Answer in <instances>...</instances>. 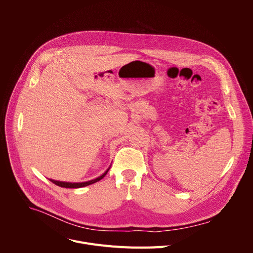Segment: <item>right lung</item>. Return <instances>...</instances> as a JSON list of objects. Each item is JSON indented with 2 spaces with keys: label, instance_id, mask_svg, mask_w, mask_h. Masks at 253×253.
Returning a JSON list of instances; mask_svg holds the SVG:
<instances>
[{
  "label": "right lung",
  "instance_id": "add662e5",
  "mask_svg": "<svg viewBox=\"0 0 253 253\" xmlns=\"http://www.w3.org/2000/svg\"><path fill=\"white\" fill-rule=\"evenodd\" d=\"M109 170V169H108ZM108 170L103 174L101 175L100 177L94 179V180H91V181H87V182H81V183H71V182H62V181H56V180H52L50 179V181L53 182L54 184L60 186V187H65V188H80V187H85V186H88V185H91L93 183H96L97 181H99V180H101L108 172Z\"/></svg>",
  "mask_w": 253,
  "mask_h": 253
}]
</instances>
